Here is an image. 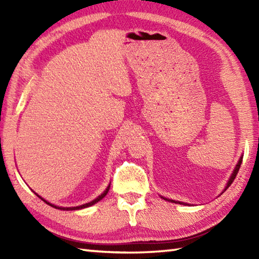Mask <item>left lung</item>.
<instances>
[{
    "instance_id": "left-lung-1",
    "label": "left lung",
    "mask_w": 259,
    "mask_h": 259,
    "mask_svg": "<svg viewBox=\"0 0 259 259\" xmlns=\"http://www.w3.org/2000/svg\"><path fill=\"white\" fill-rule=\"evenodd\" d=\"M242 157H243V154L240 156V159H239V161H238V163H236L235 168H234V170H233V172H232V175H231L230 178H229V181H227L226 186H225L224 191H223V192H225V191L227 190V188H229V187L231 186V184L233 183V181H234L235 177H236V174H238L239 169H240V166H241V163H242ZM223 192H222V193H223ZM161 198L163 199V200H165V201H169V202H172V203H178V204H187V203L181 202V201H176V200H171V199H166V198H164V196H161Z\"/></svg>"
}]
</instances>
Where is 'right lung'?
<instances>
[{"instance_id": "1", "label": "right lung", "mask_w": 259, "mask_h": 259, "mask_svg": "<svg viewBox=\"0 0 259 259\" xmlns=\"http://www.w3.org/2000/svg\"><path fill=\"white\" fill-rule=\"evenodd\" d=\"M109 187H111V184H108V186L106 187V190H105L102 194H100L99 196H97V198H96L95 200H93V201H90V202H88V203H84V204H81V205H77V207H59V205H56V204H52V203H50L49 201H47V200H45L43 198H41L40 195L37 194V193H35V194H36L38 198H40L41 200H43L45 201V202L47 203V204H49V205H51V207H54V208H56V209H59V210H66V211H68V210H80V209H83V208H88V207H91V205H94L95 203H97L98 201H100L102 200L103 198H105V195L107 194L108 193V191H109Z\"/></svg>"}]
</instances>
